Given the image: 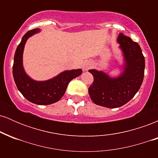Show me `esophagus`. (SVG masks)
Segmentation results:
<instances>
[{
	"label": "esophagus",
	"mask_w": 158,
	"mask_h": 158,
	"mask_svg": "<svg viewBox=\"0 0 158 158\" xmlns=\"http://www.w3.org/2000/svg\"><path fill=\"white\" fill-rule=\"evenodd\" d=\"M90 67H91V64L90 62H85L82 66L83 70H88Z\"/></svg>",
	"instance_id": "1"
}]
</instances>
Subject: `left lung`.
<instances>
[{
	"label": "left lung",
	"mask_w": 158,
	"mask_h": 158,
	"mask_svg": "<svg viewBox=\"0 0 158 158\" xmlns=\"http://www.w3.org/2000/svg\"><path fill=\"white\" fill-rule=\"evenodd\" d=\"M124 57L123 73L110 77L103 71L89 70L94 82L88 88L91 100L98 106L109 108L123 106L135 97L144 77L145 59L140 47L128 36L119 33L117 38Z\"/></svg>",
	"instance_id": "1"
}]
</instances>
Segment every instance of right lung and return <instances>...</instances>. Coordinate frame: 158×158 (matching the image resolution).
<instances>
[{
    "label": "right lung",
    "mask_w": 158,
    "mask_h": 158,
    "mask_svg": "<svg viewBox=\"0 0 158 158\" xmlns=\"http://www.w3.org/2000/svg\"><path fill=\"white\" fill-rule=\"evenodd\" d=\"M39 32V29H34L23 36L14 56L12 74L18 89L27 100L40 106H46L58 102L64 94L69 82L80 76L82 70H65L46 81H35L29 77L23 67V49L27 40Z\"/></svg>",
    "instance_id": "1"
}]
</instances>
